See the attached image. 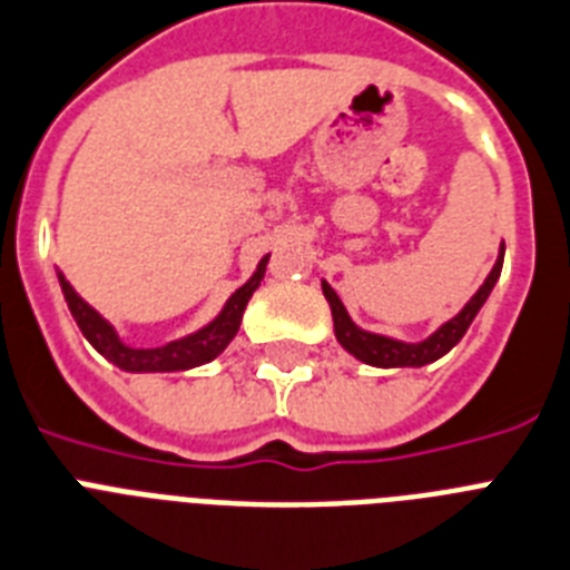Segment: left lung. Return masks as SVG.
Here are the masks:
<instances>
[{"instance_id": "1", "label": "left lung", "mask_w": 570, "mask_h": 570, "mask_svg": "<svg viewBox=\"0 0 570 570\" xmlns=\"http://www.w3.org/2000/svg\"><path fill=\"white\" fill-rule=\"evenodd\" d=\"M501 269H503V248L498 263H494V269L489 272V277H485L483 286L474 293V298H471L469 304H465V307L451 318V322H445V325L439 327V331L433 333V336H428L424 342H397V340H390V336H377V333L363 331V327H357L354 322H351V316L345 313V307H342L340 295L333 293L325 281H322V293H325L327 304H331L336 340L342 342V348L348 351V354H354V357L363 360V363L368 365H381V368H404V365H415V368H419V365H428L433 363V360L445 357L448 351H451L462 336H465L469 325L474 322V316H478L480 307L485 304L489 293H492V286L498 284Z\"/></svg>"}]
</instances>
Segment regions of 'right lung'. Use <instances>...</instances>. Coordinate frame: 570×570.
Listing matches in <instances>:
<instances>
[{
  "label": "right lung",
  "instance_id": "1",
  "mask_svg": "<svg viewBox=\"0 0 570 570\" xmlns=\"http://www.w3.org/2000/svg\"><path fill=\"white\" fill-rule=\"evenodd\" d=\"M266 263H269V257H263L257 272L252 275V281L230 295L225 309L213 318L210 325L202 327L193 336H184L178 342L160 345V348H128L125 342H119L117 331L69 286V281L63 275H60V289H63V298H67L72 318H76L81 333L87 336V342L99 351L101 357H108L110 363L125 368V372H184V368H193V365L210 363L213 357H219L222 351L228 348V342L239 331L245 304H248V298H252L254 289L261 286L263 275H266Z\"/></svg>",
  "mask_w": 570,
  "mask_h": 570
}]
</instances>
